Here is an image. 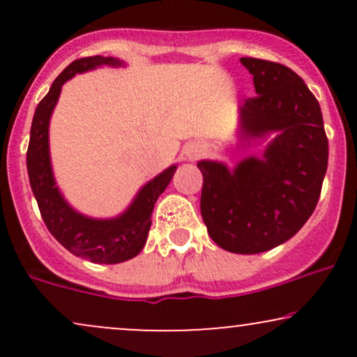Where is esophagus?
Wrapping results in <instances>:
<instances>
[{
	"mask_svg": "<svg viewBox=\"0 0 357 357\" xmlns=\"http://www.w3.org/2000/svg\"><path fill=\"white\" fill-rule=\"evenodd\" d=\"M202 153H203L202 146H191L190 149L186 151V158L190 159V161H195V159H198L199 155H202Z\"/></svg>",
	"mask_w": 357,
	"mask_h": 357,
	"instance_id": "1",
	"label": "esophagus"
}]
</instances>
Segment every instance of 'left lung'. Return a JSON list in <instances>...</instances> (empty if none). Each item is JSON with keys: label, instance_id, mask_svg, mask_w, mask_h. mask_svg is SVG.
Masks as SVG:
<instances>
[{"label": "left lung", "instance_id": "1", "mask_svg": "<svg viewBox=\"0 0 357 357\" xmlns=\"http://www.w3.org/2000/svg\"><path fill=\"white\" fill-rule=\"evenodd\" d=\"M253 75L255 97L240 107L241 139L275 132L264 155L233 169L199 161L202 216L208 235L231 253L267 252L292 238L315 210L329 158L321 105L289 67L240 59Z\"/></svg>", "mask_w": 357, "mask_h": 357}]
</instances>
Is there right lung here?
<instances>
[{
    "mask_svg": "<svg viewBox=\"0 0 357 357\" xmlns=\"http://www.w3.org/2000/svg\"><path fill=\"white\" fill-rule=\"evenodd\" d=\"M102 65L121 67L124 61L114 56H85V59L72 61L56 77L48 93L35 110L26 153V167L31 191H33L48 231L73 255L85 258L93 264L107 265L130 260L144 248L154 203L173 179L176 165L169 166L161 174L146 183L139 190L130 206L116 218H89L73 210L70 204L65 202L52 169L50 144H48L50 117L59 102L61 85L75 77V73L93 70Z\"/></svg>",
    "mask_w": 357,
    "mask_h": 357,
    "instance_id": "right-lung-1",
    "label": "right lung"
}]
</instances>
